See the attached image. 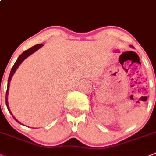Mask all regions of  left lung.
Here are the masks:
<instances>
[{
	"label": "left lung",
	"mask_w": 156,
	"mask_h": 156,
	"mask_svg": "<svg viewBox=\"0 0 156 156\" xmlns=\"http://www.w3.org/2000/svg\"><path fill=\"white\" fill-rule=\"evenodd\" d=\"M131 46V47H133V46Z\"/></svg>",
	"instance_id": "obj_1"
}]
</instances>
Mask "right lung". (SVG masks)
I'll return each mask as SVG.
<instances>
[{
    "instance_id": "right-lung-1",
    "label": "right lung",
    "mask_w": 156,
    "mask_h": 156,
    "mask_svg": "<svg viewBox=\"0 0 156 156\" xmlns=\"http://www.w3.org/2000/svg\"><path fill=\"white\" fill-rule=\"evenodd\" d=\"M42 46H43V44H37V45H35V46H33V47L30 48V49H27V50L24 51V52H23V53L21 54V55H20L19 57H18L17 60H16V62H15V63H14V65H13V68H12L11 71H10V75H9V78H8V82H7V92H6V105H7V109H8L9 112H10V114H11L12 116H13V119H14V120H16V122H18V123H20V122L18 121V120H16V118H15L14 116H13V115L12 114L11 111H10V108H9V106H8V101H7V95H8L9 86H10V80H11V78H12V77H13V74H14L15 71H16V69H17V68L19 67L20 64H21V63H22V62L23 61V60L25 59V58H27V57L29 56V55H31V54H33V52H36V50H38V49H40V48H41Z\"/></svg>"
}]
</instances>
